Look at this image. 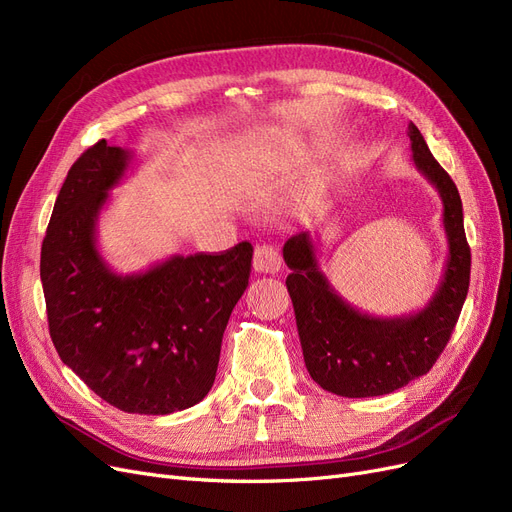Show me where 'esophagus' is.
<instances>
[{"label": "esophagus", "instance_id": "34e87169", "mask_svg": "<svg viewBox=\"0 0 512 512\" xmlns=\"http://www.w3.org/2000/svg\"><path fill=\"white\" fill-rule=\"evenodd\" d=\"M282 269V254L271 243H262L256 247L254 252V271L256 273H267L275 275Z\"/></svg>", "mask_w": 512, "mask_h": 512}]
</instances>
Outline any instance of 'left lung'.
Segmentation results:
<instances>
[{
  "mask_svg": "<svg viewBox=\"0 0 512 512\" xmlns=\"http://www.w3.org/2000/svg\"><path fill=\"white\" fill-rule=\"evenodd\" d=\"M412 162L442 198L448 254L425 307L404 316H371L342 299L318 265L316 241L299 232L286 241V288L297 318L309 376L342 397H378L425 376L442 354L470 286V245L457 185L431 156L423 134L408 126Z\"/></svg>",
  "mask_w": 512,
  "mask_h": 512,
  "instance_id": "1",
  "label": "left lung"
}]
</instances>
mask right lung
<instances>
[{"instance_id":"1","label":"right lung","mask_w":512,"mask_h":512,"mask_svg":"<svg viewBox=\"0 0 512 512\" xmlns=\"http://www.w3.org/2000/svg\"><path fill=\"white\" fill-rule=\"evenodd\" d=\"M134 162L102 138L72 164L42 241L40 280L61 361L111 406L162 416L211 391L254 250L243 241L220 256L175 254L117 273L98 247V220Z\"/></svg>"}]
</instances>
